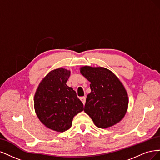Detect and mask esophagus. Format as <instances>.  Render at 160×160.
<instances>
[{"label": "esophagus", "mask_w": 160, "mask_h": 160, "mask_svg": "<svg viewBox=\"0 0 160 160\" xmlns=\"http://www.w3.org/2000/svg\"><path fill=\"white\" fill-rule=\"evenodd\" d=\"M86 98L85 96H82V97H80V100L82 101V102L84 104H85V103H86Z\"/></svg>", "instance_id": "1"}]
</instances>
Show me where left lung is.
<instances>
[{
  "mask_svg": "<svg viewBox=\"0 0 160 160\" xmlns=\"http://www.w3.org/2000/svg\"><path fill=\"white\" fill-rule=\"evenodd\" d=\"M80 72L91 82L84 112L100 128L119 122L125 116L128 97L126 90L116 75L102 67L84 66Z\"/></svg>",
  "mask_w": 160,
  "mask_h": 160,
  "instance_id": "8db88e82",
  "label": "left lung"
}]
</instances>
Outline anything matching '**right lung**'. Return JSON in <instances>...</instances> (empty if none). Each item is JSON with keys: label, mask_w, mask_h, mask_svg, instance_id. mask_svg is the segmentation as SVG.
Here are the masks:
<instances>
[{"label": "right lung", "mask_w": 160, "mask_h": 160, "mask_svg": "<svg viewBox=\"0 0 160 160\" xmlns=\"http://www.w3.org/2000/svg\"><path fill=\"white\" fill-rule=\"evenodd\" d=\"M70 72L51 71L40 82L34 96V108L39 120L51 130L63 132L72 126L73 118L84 110L72 88L66 85Z\"/></svg>", "instance_id": "obj_1"}]
</instances>
